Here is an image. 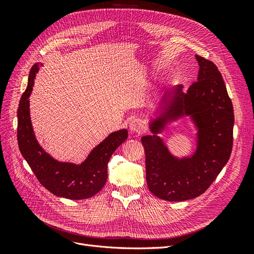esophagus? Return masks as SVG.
<instances>
[{"label": "esophagus", "mask_w": 254, "mask_h": 254, "mask_svg": "<svg viewBox=\"0 0 254 254\" xmlns=\"http://www.w3.org/2000/svg\"><path fill=\"white\" fill-rule=\"evenodd\" d=\"M129 129L130 131L133 133H141L143 130L145 129V124L144 122L140 119H134L129 124Z\"/></svg>", "instance_id": "34e87169"}]
</instances>
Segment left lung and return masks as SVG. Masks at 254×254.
Returning a JSON list of instances; mask_svg holds the SVG:
<instances>
[{
    "label": "left lung",
    "instance_id": "1",
    "mask_svg": "<svg viewBox=\"0 0 254 254\" xmlns=\"http://www.w3.org/2000/svg\"><path fill=\"white\" fill-rule=\"evenodd\" d=\"M197 81L183 92L181 84L167 91L150 118L151 135L142 136L146 181L151 193L166 201H184L203 194L231 156L234 113L226 84L212 61L196 55ZM196 131V148L176 157L158 134L182 117Z\"/></svg>",
    "mask_w": 254,
    "mask_h": 254
}]
</instances>
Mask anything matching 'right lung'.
Wrapping results in <instances>:
<instances>
[{"mask_svg": "<svg viewBox=\"0 0 254 254\" xmlns=\"http://www.w3.org/2000/svg\"><path fill=\"white\" fill-rule=\"evenodd\" d=\"M38 71L39 64H35L30 68L27 88L20 99L18 108L20 151L37 179L52 194L73 200L90 198L104 188L108 177V162L115 149L128 137L127 129L110 133L90 151L80 164L54 159L37 141L30 121L28 97L33 91Z\"/></svg>", "mask_w": 254, "mask_h": 254, "instance_id": "1", "label": "right lung"}]
</instances>
